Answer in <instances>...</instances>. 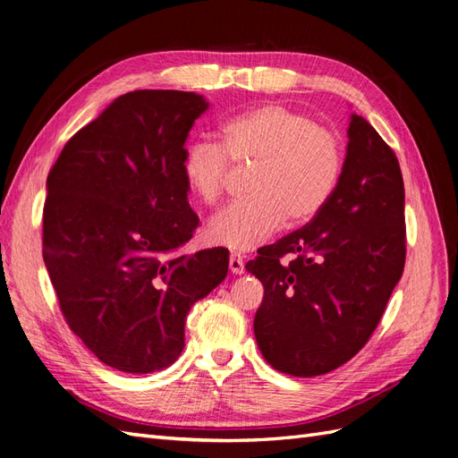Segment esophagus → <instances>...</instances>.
I'll return each mask as SVG.
<instances>
[{
	"instance_id": "esophagus-1",
	"label": "esophagus",
	"mask_w": 458,
	"mask_h": 458,
	"mask_svg": "<svg viewBox=\"0 0 458 458\" xmlns=\"http://www.w3.org/2000/svg\"><path fill=\"white\" fill-rule=\"evenodd\" d=\"M229 271L233 275H242L244 273V261L241 254H231L229 258Z\"/></svg>"
}]
</instances>
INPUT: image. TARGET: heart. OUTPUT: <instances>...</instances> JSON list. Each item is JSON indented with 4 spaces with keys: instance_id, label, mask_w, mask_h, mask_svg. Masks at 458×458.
<instances>
[{
    "instance_id": "obj_1",
    "label": "heart",
    "mask_w": 458,
    "mask_h": 458,
    "mask_svg": "<svg viewBox=\"0 0 458 458\" xmlns=\"http://www.w3.org/2000/svg\"><path fill=\"white\" fill-rule=\"evenodd\" d=\"M224 147L195 141L183 157V177L195 195L214 204L225 189L229 158L252 162L250 199L217 212L208 234L212 242L246 252L266 242L284 221L306 224L323 210L342 172L336 133L284 105H261L229 118L221 128Z\"/></svg>"
}]
</instances>
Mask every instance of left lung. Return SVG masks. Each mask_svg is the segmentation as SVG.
<instances>
[{"mask_svg":"<svg viewBox=\"0 0 458 458\" xmlns=\"http://www.w3.org/2000/svg\"><path fill=\"white\" fill-rule=\"evenodd\" d=\"M348 140L323 210L246 263L263 284L258 348L290 377H318L350 361L378 327L405 267V189L395 152L357 114Z\"/></svg>","mask_w":458,"mask_h":458,"instance_id":"1","label":"left lung"}]
</instances>
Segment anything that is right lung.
Segmentation results:
<instances>
[{
	"mask_svg": "<svg viewBox=\"0 0 458 458\" xmlns=\"http://www.w3.org/2000/svg\"><path fill=\"white\" fill-rule=\"evenodd\" d=\"M202 95H120L76 131L47 175L44 261L74 335L105 365L148 374L185 345L192 303L225 279V248L177 254L192 239L185 141Z\"/></svg>",
	"mask_w": 458,
	"mask_h": 458,
	"instance_id": "add662e5",
	"label": "right lung"
}]
</instances>
